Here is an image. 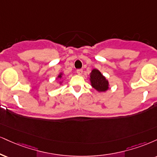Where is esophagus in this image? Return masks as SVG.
I'll list each match as a JSON object with an SVG mask.
<instances>
[{"instance_id": "34e87169", "label": "esophagus", "mask_w": 157, "mask_h": 157, "mask_svg": "<svg viewBox=\"0 0 157 157\" xmlns=\"http://www.w3.org/2000/svg\"><path fill=\"white\" fill-rule=\"evenodd\" d=\"M77 74L78 75H82V69H77Z\"/></svg>"}]
</instances>
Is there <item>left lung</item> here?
<instances>
[{"mask_svg":"<svg viewBox=\"0 0 157 157\" xmlns=\"http://www.w3.org/2000/svg\"><path fill=\"white\" fill-rule=\"evenodd\" d=\"M90 82L98 91L102 92L108 89V81L97 69H93L90 73Z\"/></svg>","mask_w":157,"mask_h":157,"instance_id":"8db88e82","label":"left lung"}]
</instances>
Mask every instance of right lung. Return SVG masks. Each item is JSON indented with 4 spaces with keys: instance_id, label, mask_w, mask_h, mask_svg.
I'll list each match as a JSON object with an SVG mask.
<instances>
[{
    "instance_id": "right-lung-1",
    "label": "right lung",
    "mask_w": 157,
    "mask_h": 157,
    "mask_svg": "<svg viewBox=\"0 0 157 157\" xmlns=\"http://www.w3.org/2000/svg\"><path fill=\"white\" fill-rule=\"evenodd\" d=\"M58 77H59V78H60V77H61V75H60L59 76H58Z\"/></svg>"
}]
</instances>
